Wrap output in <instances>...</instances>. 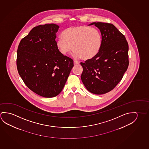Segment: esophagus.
<instances>
[{
    "label": "esophagus",
    "mask_w": 149,
    "mask_h": 149,
    "mask_svg": "<svg viewBox=\"0 0 149 149\" xmlns=\"http://www.w3.org/2000/svg\"><path fill=\"white\" fill-rule=\"evenodd\" d=\"M79 63H78V61H74V65L76 66V65H79Z\"/></svg>",
    "instance_id": "obj_1"
}]
</instances>
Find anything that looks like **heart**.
<instances>
[{"label": "heart", "mask_w": 149, "mask_h": 149, "mask_svg": "<svg viewBox=\"0 0 149 149\" xmlns=\"http://www.w3.org/2000/svg\"><path fill=\"white\" fill-rule=\"evenodd\" d=\"M62 38L56 41L57 47L62 54L73 51L75 58L90 61L96 56L102 48V34L91 26L78 25L69 27L61 33Z\"/></svg>", "instance_id": "obj_1"}]
</instances>
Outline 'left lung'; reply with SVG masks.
<instances>
[{"label":"left lung","mask_w":149,"mask_h":149,"mask_svg":"<svg viewBox=\"0 0 149 149\" xmlns=\"http://www.w3.org/2000/svg\"><path fill=\"white\" fill-rule=\"evenodd\" d=\"M102 34V44L97 56L81 63V78L86 89L102 95L113 90L120 82L128 65V45L124 35L113 24L93 22Z\"/></svg>","instance_id":"obj_1"}]
</instances>
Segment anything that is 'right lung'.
Listing matches in <instances>:
<instances>
[{
	"instance_id": "obj_1",
	"label": "right lung",
	"mask_w": 149,
	"mask_h": 149,
	"mask_svg": "<svg viewBox=\"0 0 149 149\" xmlns=\"http://www.w3.org/2000/svg\"><path fill=\"white\" fill-rule=\"evenodd\" d=\"M59 27L55 24L33 27L20 41L17 51L19 75L30 90L45 98L61 92L73 67V60L57 47Z\"/></svg>"
}]
</instances>
